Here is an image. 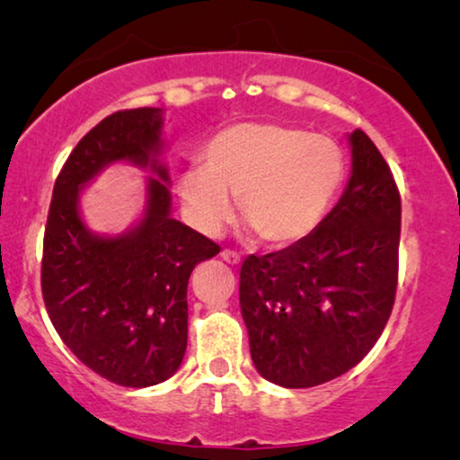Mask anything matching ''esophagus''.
<instances>
[{
	"instance_id": "1",
	"label": "esophagus",
	"mask_w": 460,
	"mask_h": 460,
	"mask_svg": "<svg viewBox=\"0 0 460 460\" xmlns=\"http://www.w3.org/2000/svg\"><path fill=\"white\" fill-rule=\"evenodd\" d=\"M222 260L226 263H230V266H236V263H241V255H238L236 251H232V249H224L222 251Z\"/></svg>"
}]
</instances>
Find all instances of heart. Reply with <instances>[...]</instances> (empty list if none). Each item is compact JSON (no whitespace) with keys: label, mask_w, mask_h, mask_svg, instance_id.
I'll use <instances>...</instances> for the list:
<instances>
[{"label":"heart","mask_w":460,"mask_h":460,"mask_svg":"<svg viewBox=\"0 0 460 460\" xmlns=\"http://www.w3.org/2000/svg\"><path fill=\"white\" fill-rule=\"evenodd\" d=\"M343 181V153L320 134L276 121L226 125L207 142L203 165L180 173L186 219L216 236L238 209L270 244H291L323 222Z\"/></svg>","instance_id":"1"}]
</instances>
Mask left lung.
<instances>
[{
	"mask_svg": "<svg viewBox=\"0 0 460 460\" xmlns=\"http://www.w3.org/2000/svg\"><path fill=\"white\" fill-rule=\"evenodd\" d=\"M349 144V181L316 230L243 261L238 295L251 358L276 385L314 387L348 373L373 349L392 314L400 192L362 129Z\"/></svg>",
	"mask_w": 460,
	"mask_h": 460,
	"instance_id": "obj_1",
	"label": "left lung"
}]
</instances>
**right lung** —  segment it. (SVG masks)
<instances>
[{"label":"right lung","mask_w":460,"mask_h":460,"mask_svg":"<svg viewBox=\"0 0 460 460\" xmlns=\"http://www.w3.org/2000/svg\"><path fill=\"white\" fill-rule=\"evenodd\" d=\"M163 109L117 111L81 137L54 184L43 234L41 293L62 341L87 368L123 387H148L180 368L188 341V279L219 244L172 217L167 169L156 156ZM149 179L141 224L96 237L78 216V192L111 162Z\"/></svg>","instance_id":"1"}]
</instances>
